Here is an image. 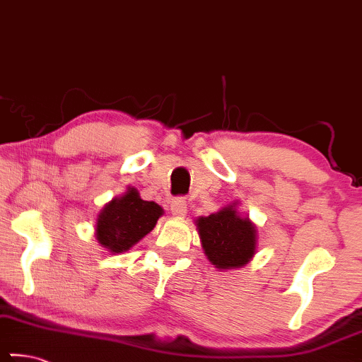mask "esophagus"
<instances>
[{"mask_svg": "<svg viewBox=\"0 0 362 362\" xmlns=\"http://www.w3.org/2000/svg\"><path fill=\"white\" fill-rule=\"evenodd\" d=\"M171 212L173 216L177 217H185L187 214V202L185 197H176L175 201L171 202Z\"/></svg>", "mask_w": 362, "mask_h": 362, "instance_id": "obj_1", "label": "esophagus"}]
</instances>
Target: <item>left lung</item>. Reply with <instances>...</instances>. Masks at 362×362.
<instances>
[{
  "instance_id": "obj_1",
  "label": "left lung",
  "mask_w": 362,
  "mask_h": 362,
  "mask_svg": "<svg viewBox=\"0 0 362 362\" xmlns=\"http://www.w3.org/2000/svg\"><path fill=\"white\" fill-rule=\"evenodd\" d=\"M204 253L217 269H237L256 253V227L240 217L237 207L227 206L209 217L196 220Z\"/></svg>"
}]
</instances>
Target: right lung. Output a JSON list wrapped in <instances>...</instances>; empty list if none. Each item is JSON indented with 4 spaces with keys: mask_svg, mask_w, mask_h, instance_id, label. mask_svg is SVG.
<instances>
[{
    "mask_svg": "<svg viewBox=\"0 0 362 362\" xmlns=\"http://www.w3.org/2000/svg\"><path fill=\"white\" fill-rule=\"evenodd\" d=\"M163 216L158 204L140 199L135 187L114 197L96 218V240L111 253H124L139 243Z\"/></svg>",
    "mask_w": 362,
    "mask_h": 362,
    "instance_id": "add662e5",
    "label": "right lung"
}]
</instances>
